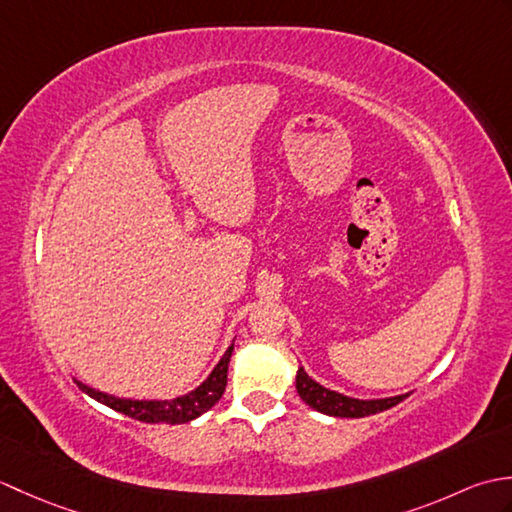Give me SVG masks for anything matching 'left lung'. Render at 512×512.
Here are the masks:
<instances>
[{
    "instance_id": "left-lung-1",
    "label": "left lung",
    "mask_w": 512,
    "mask_h": 512,
    "mask_svg": "<svg viewBox=\"0 0 512 512\" xmlns=\"http://www.w3.org/2000/svg\"><path fill=\"white\" fill-rule=\"evenodd\" d=\"M297 391H299L301 400L306 402L308 407L325 413V416H334V418H365V416H372V413L385 411L389 407H396L398 402H402L409 396V394H402V396L376 398V400L350 398V396L339 394V391L325 389L323 385L317 383V380H312L303 367L297 369Z\"/></svg>"
}]
</instances>
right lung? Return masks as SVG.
<instances>
[{
	"instance_id": "right-lung-1",
	"label": "right lung",
	"mask_w": 512,
	"mask_h": 512,
	"mask_svg": "<svg viewBox=\"0 0 512 512\" xmlns=\"http://www.w3.org/2000/svg\"><path fill=\"white\" fill-rule=\"evenodd\" d=\"M233 354V345L228 347L224 356L220 358V363L213 367V372L209 378L204 380L200 387H195L193 391L184 396H178L173 400H129V398H116L110 394H103V391H96L88 385H83L76 380L85 394L90 398L103 402L110 409L125 413V416L140 420V422H165V424H182L195 420L202 416L204 411H209L217 400L222 398L224 389H226V374H228V361H231Z\"/></svg>"
}]
</instances>
